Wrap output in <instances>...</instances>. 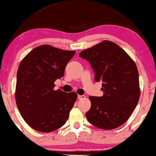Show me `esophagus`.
Instances as JSON below:
<instances>
[{
    "label": "esophagus",
    "instance_id": "esophagus-1",
    "mask_svg": "<svg viewBox=\"0 0 156 156\" xmlns=\"http://www.w3.org/2000/svg\"><path fill=\"white\" fill-rule=\"evenodd\" d=\"M84 98H85L84 95H78L77 96V99H84Z\"/></svg>",
    "mask_w": 156,
    "mask_h": 156
}]
</instances>
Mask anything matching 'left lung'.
Instances as JSON below:
<instances>
[{
    "instance_id": "8db88e82",
    "label": "left lung",
    "mask_w": 156,
    "mask_h": 156,
    "mask_svg": "<svg viewBox=\"0 0 156 156\" xmlns=\"http://www.w3.org/2000/svg\"><path fill=\"white\" fill-rule=\"evenodd\" d=\"M79 56L89 62L96 82L102 81V97H89V122L104 130L123 125L135 109L140 97L137 67L129 55L114 42L104 40L82 51Z\"/></svg>"
}]
</instances>
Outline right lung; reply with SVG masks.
I'll use <instances>...</instances> for the list:
<instances>
[{"instance_id": "1", "label": "right lung", "mask_w": 156, "mask_h": 156, "mask_svg": "<svg viewBox=\"0 0 156 156\" xmlns=\"http://www.w3.org/2000/svg\"><path fill=\"white\" fill-rule=\"evenodd\" d=\"M75 53L43 44L21 61L17 72L16 104L23 119L36 131H54L68 119L77 94L54 90V82L64 76Z\"/></svg>"}]
</instances>
